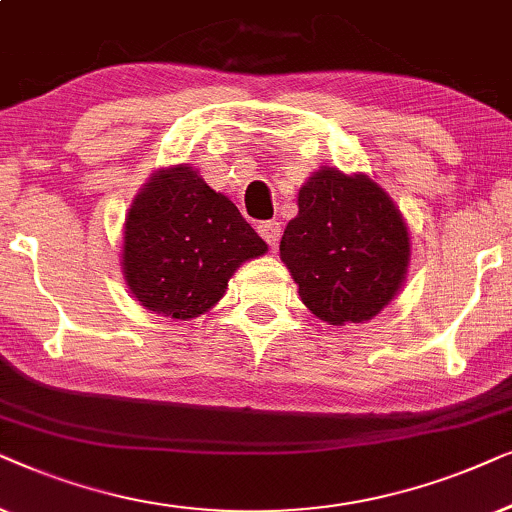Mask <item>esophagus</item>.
<instances>
[{
	"label": "esophagus",
	"mask_w": 512,
	"mask_h": 512,
	"mask_svg": "<svg viewBox=\"0 0 512 512\" xmlns=\"http://www.w3.org/2000/svg\"><path fill=\"white\" fill-rule=\"evenodd\" d=\"M257 231H260V236L267 241L269 248H276L278 241H281V222H276V220L260 222L257 224Z\"/></svg>",
	"instance_id": "esophagus-1"
}]
</instances>
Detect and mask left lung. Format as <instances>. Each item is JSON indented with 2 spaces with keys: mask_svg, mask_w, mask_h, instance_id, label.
<instances>
[{
  "mask_svg": "<svg viewBox=\"0 0 512 512\" xmlns=\"http://www.w3.org/2000/svg\"><path fill=\"white\" fill-rule=\"evenodd\" d=\"M297 206L283 231L281 260L302 302L332 325L377 316L410 262V236L395 203L367 175L323 168L299 189Z\"/></svg>",
  "mask_w": 512,
  "mask_h": 512,
  "instance_id": "left-lung-1",
  "label": "left lung"
}]
</instances>
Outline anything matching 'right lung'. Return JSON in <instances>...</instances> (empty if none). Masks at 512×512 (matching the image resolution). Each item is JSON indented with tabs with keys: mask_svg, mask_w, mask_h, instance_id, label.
Segmentation results:
<instances>
[{
	"mask_svg": "<svg viewBox=\"0 0 512 512\" xmlns=\"http://www.w3.org/2000/svg\"><path fill=\"white\" fill-rule=\"evenodd\" d=\"M267 243L227 196L189 166L161 170L133 201L124 231V274L149 311L196 318L220 302L238 264Z\"/></svg>",
	"mask_w": 512,
	"mask_h": 512,
	"instance_id": "right-lung-1",
	"label": "right lung"
}]
</instances>
